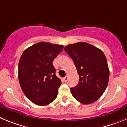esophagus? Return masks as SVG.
<instances>
[{
    "label": "esophagus",
    "instance_id": "obj_1",
    "mask_svg": "<svg viewBox=\"0 0 127 127\" xmlns=\"http://www.w3.org/2000/svg\"><path fill=\"white\" fill-rule=\"evenodd\" d=\"M68 76H66L65 77H64V81L65 82H67V81H68Z\"/></svg>",
    "mask_w": 127,
    "mask_h": 127
}]
</instances>
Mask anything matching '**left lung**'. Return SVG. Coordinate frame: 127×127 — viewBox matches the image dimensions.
I'll use <instances>...</instances> for the list:
<instances>
[{
  "mask_svg": "<svg viewBox=\"0 0 127 127\" xmlns=\"http://www.w3.org/2000/svg\"><path fill=\"white\" fill-rule=\"evenodd\" d=\"M65 51L73 59L79 82L71 93L82 104L95 102L104 93L109 80V69L103 52L86 42L68 45Z\"/></svg>",
  "mask_w": 127,
  "mask_h": 127,
  "instance_id": "8db88e82",
  "label": "left lung"
}]
</instances>
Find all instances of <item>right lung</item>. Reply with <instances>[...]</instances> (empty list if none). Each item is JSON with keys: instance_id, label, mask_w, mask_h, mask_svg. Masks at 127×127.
Returning <instances> with one entry per match:
<instances>
[{"instance_id": "right-lung-1", "label": "right lung", "mask_w": 127, "mask_h": 127, "mask_svg": "<svg viewBox=\"0 0 127 127\" xmlns=\"http://www.w3.org/2000/svg\"><path fill=\"white\" fill-rule=\"evenodd\" d=\"M64 45L41 42L24 51L19 63V80L25 96L37 105H47L56 98L62 84L55 75L54 59Z\"/></svg>"}]
</instances>
